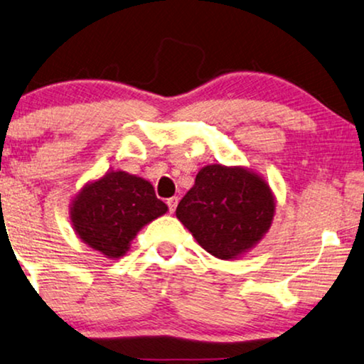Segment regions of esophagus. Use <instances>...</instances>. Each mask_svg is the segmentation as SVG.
<instances>
[{"label":"esophagus","instance_id":"34e87169","mask_svg":"<svg viewBox=\"0 0 364 364\" xmlns=\"http://www.w3.org/2000/svg\"><path fill=\"white\" fill-rule=\"evenodd\" d=\"M166 205L169 208V213H174V210H176V206H178V198L176 196L169 198V200L166 201Z\"/></svg>","mask_w":364,"mask_h":364}]
</instances>
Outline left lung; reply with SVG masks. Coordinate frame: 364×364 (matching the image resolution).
<instances>
[{"instance_id": "obj_1", "label": "left lung", "mask_w": 364, "mask_h": 364, "mask_svg": "<svg viewBox=\"0 0 364 364\" xmlns=\"http://www.w3.org/2000/svg\"><path fill=\"white\" fill-rule=\"evenodd\" d=\"M274 200L268 183L245 168L210 164L176 208L178 220L208 253L232 259L269 230Z\"/></svg>"}]
</instances>
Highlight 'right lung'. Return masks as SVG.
<instances>
[{
  "instance_id": "add662e5",
  "label": "right lung",
  "mask_w": 364,
  "mask_h": 364,
  "mask_svg": "<svg viewBox=\"0 0 364 364\" xmlns=\"http://www.w3.org/2000/svg\"><path fill=\"white\" fill-rule=\"evenodd\" d=\"M166 211L151 183L124 171H111L76 196L71 221L86 245L113 259L128 251L144 225Z\"/></svg>"
}]
</instances>
